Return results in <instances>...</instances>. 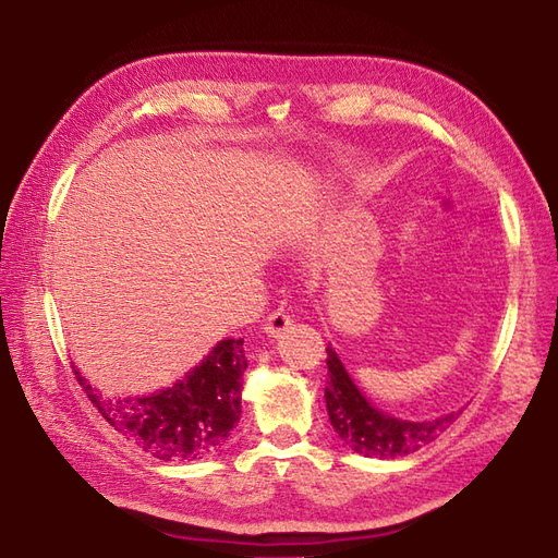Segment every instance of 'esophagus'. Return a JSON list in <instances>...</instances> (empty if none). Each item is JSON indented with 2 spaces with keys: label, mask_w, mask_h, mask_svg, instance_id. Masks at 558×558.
<instances>
[{
  "label": "esophagus",
  "mask_w": 558,
  "mask_h": 558,
  "mask_svg": "<svg viewBox=\"0 0 558 558\" xmlns=\"http://www.w3.org/2000/svg\"><path fill=\"white\" fill-rule=\"evenodd\" d=\"M291 326V315L287 310H275L271 312V315L265 319V331L269 333V336H281L283 331H287Z\"/></svg>",
  "instance_id": "esophagus-1"
}]
</instances>
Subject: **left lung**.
Instances as JSON below:
<instances>
[{"label": "left lung", "instance_id": "1", "mask_svg": "<svg viewBox=\"0 0 558 558\" xmlns=\"http://www.w3.org/2000/svg\"><path fill=\"white\" fill-rule=\"evenodd\" d=\"M326 366H329V381H326V410H329L331 426L350 450L364 457H402L421 450V447L436 440L442 430L454 424L461 412H452L433 421H400L364 400L357 386L350 381L345 366L336 357L331 348H326Z\"/></svg>", "mask_w": 558, "mask_h": 558}]
</instances>
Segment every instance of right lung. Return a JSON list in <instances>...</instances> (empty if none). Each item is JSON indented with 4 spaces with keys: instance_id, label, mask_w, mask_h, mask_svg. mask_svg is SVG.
<instances>
[{
    "instance_id": "obj_1",
    "label": "right lung",
    "mask_w": 558,
    "mask_h": 558,
    "mask_svg": "<svg viewBox=\"0 0 558 558\" xmlns=\"http://www.w3.org/2000/svg\"><path fill=\"white\" fill-rule=\"evenodd\" d=\"M243 338H227L194 372L172 388L134 400H108L77 369L89 402L144 452L162 461L206 459L220 452L241 416V376L246 372Z\"/></svg>"
}]
</instances>
